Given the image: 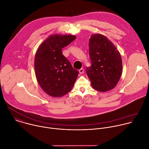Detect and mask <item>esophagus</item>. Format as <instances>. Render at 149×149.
<instances>
[{"label": "esophagus", "mask_w": 149, "mask_h": 149, "mask_svg": "<svg viewBox=\"0 0 149 149\" xmlns=\"http://www.w3.org/2000/svg\"><path fill=\"white\" fill-rule=\"evenodd\" d=\"M84 70L83 68H81L79 70V72L80 74H82L84 73Z\"/></svg>", "instance_id": "obj_1"}]
</instances>
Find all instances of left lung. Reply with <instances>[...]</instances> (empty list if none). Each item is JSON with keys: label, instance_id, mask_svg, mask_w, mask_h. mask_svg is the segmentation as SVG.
<instances>
[{"label": "left lung", "instance_id": "obj_1", "mask_svg": "<svg viewBox=\"0 0 149 149\" xmlns=\"http://www.w3.org/2000/svg\"><path fill=\"white\" fill-rule=\"evenodd\" d=\"M89 47L92 65L86 70L92 88L103 92L113 89L122 72L119 52L108 37L101 34L91 35Z\"/></svg>", "mask_w": 149, "mask_h": 149}]
</instances>
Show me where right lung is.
Returning <instances> with one entry per match:
<instances>
[{"mask_svg":"<svg viewBox=\"0 0 149 149\" xmlns=\"http://www.w3.org/2000/svg\"><path fill=\"white\" fill-rule=\"evenodd\" d=\"M76 38L71 34H52L37 48L34 70L37 81L48 95L61 97L72 88L79 72L64 57L62 49Z\"/></svg>","mask_w":149,"mask_h":149,"instance_id":"obj_1","label":"right lung"}]
</instances>
